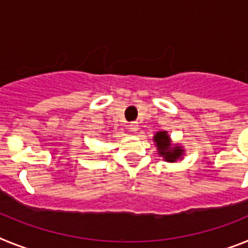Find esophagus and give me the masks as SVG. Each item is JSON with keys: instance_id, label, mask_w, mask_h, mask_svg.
<instances>
[{"instance_id": "esophagus-1", "label": "esophagus", "mask_w": 248, "mask_h": 248, "mask_svg": "<svg viewBox=\"0 0 248 248\" xmlns=\"http://www.w3.org/2000/svg\"><path fill=\"white\" fill-rule=\"evenodd\" d=\"M130 131L131 132H137V131H139V124H136V122H135V124H131Z\"/></svg>"}]
</instances>
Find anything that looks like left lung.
I'll return each instance as SVG.
<instances>
[{"instance_id":"obj_1","label":"left lung","mask_w":248,"mask_h":248,"mask_svg":"<svg viewBox=\"0 0 248 248\" xmlns=\"http://www.w3.org/2000/svg\"><path fill=\"white\" fill-rule=\"evenodd\" d=\"M154 142L157 147V152L166 162L175 163L181 161L185 156V148L178 143H173L167 131H158L155 133Z\"/></svg>"}]
</instances>
